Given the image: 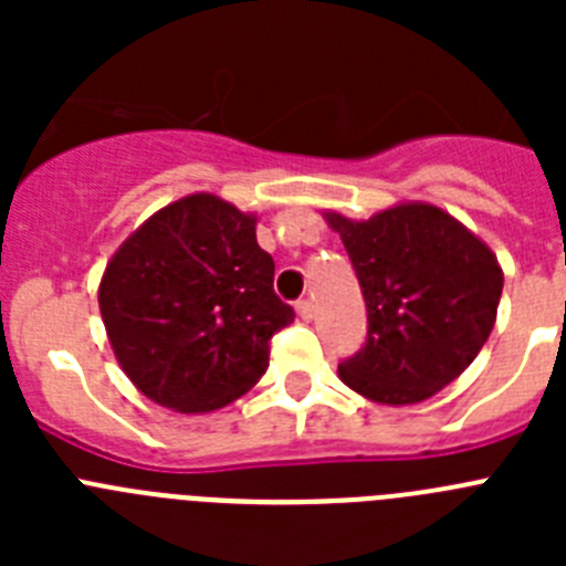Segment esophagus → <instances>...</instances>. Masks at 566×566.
<instances>
[{
  "instance_id": "34e87169",
  "label": "esophagus",
  "mask_w": 566,
  "mask_h": 566,
  "mask_svg": "<svg viewBox=\"0 0 566 566\" xmlns=\"http://www.w3.org/2000/svg\"><path fill=\"white\" fill-rule=\"evenodd\" d=\"M294 308H297L300 319H306V323L314 317V303H312V300H300V303Z\"/></svg>"
}]
</instances>
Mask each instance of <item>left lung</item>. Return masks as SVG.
Here are the masks:
<instances>
[{
  "label": "left lung",
  "mask_w": 566,
  "mask_h": 566,
  "mask_svg": "<svg viewBox=\"0 0 566 566\" xmlns=\"http://www.w3.org/2000/svg\"><path fill=\"white\" fill-rule=\"evenodd\" d=\"M352 258L368 308V339L337 368L377 405H417L468 368L496 326L504 272L459 218L402 201L371 218L323 212Z\"/></svg>",
  "instance_id": "8db88e82"
}]
</instances>
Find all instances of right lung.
<instances>
[{"instance_id":"add662e5","label":"right lung","mask_w":566,"mask_h":566,"mask_svg":"<svg viewBox=\"0 0 566 566\" xmlns=\"http://www.w3.org/2000/svg\"><path fill=\"white\" fill-rule=\"evenodd\" d=\"M258 214L192 192L149 214L98 283L107 339L129 382L155 405L209 413L269 368V339L294 319L274 294Z\"/></svg>"}]
</instances>
